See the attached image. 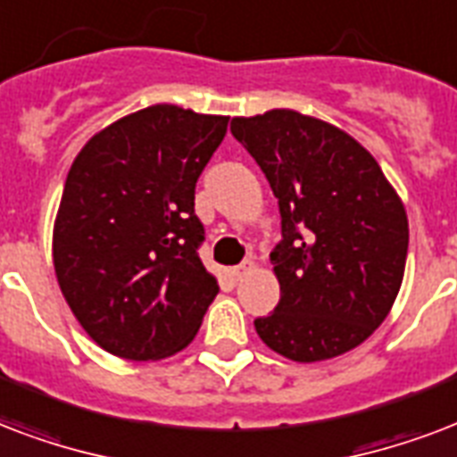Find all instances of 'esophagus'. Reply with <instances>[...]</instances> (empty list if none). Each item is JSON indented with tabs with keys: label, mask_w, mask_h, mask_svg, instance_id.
I'll list each match as a JSON object with an SVG mask.
<instances>
[{
	"label": "esophagus",
	"mask_w": 457,
	"mask_h": 457,
	"mask_svg": "<svg viewBox=\"0 0 457 457\" xmlns=\"http://www.w3.org/2000/svg\"><path fill=\"white\" fill-rule=\"evenodd\" d=\"M254 271V262L253 260H245V262H240L238 267H233L231 269V274L236 281H240V278H245L247 274H253Z\"/></svg>",
	"instance_id": "1"
}]
</instances>
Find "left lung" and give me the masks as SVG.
<instances>
[{
  "mask_svg": "<svg viewBox=\"0 0 457 457\" xmlns=\"http://www.w3.org/2000/svg\"><path fill=\"white\" fill-rule=\"evenodd\" d=\"M231 133L281 212L271 253L281 300L257 317L269 348L295 362L343 355L374 334L401 291L408 217L377 159L331 123L271 109Z\"/></svg>",
  "mask_w": 457,
  "mask_h": 457,
  "instance_id": "8db88e82",
  "label": "left lung"
}]
</instances>
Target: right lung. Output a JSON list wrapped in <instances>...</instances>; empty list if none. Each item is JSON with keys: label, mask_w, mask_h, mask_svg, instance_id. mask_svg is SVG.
<instances>
[{"label": "right lung", "mask_w": 457, "mask_h": 457, "mask_svg": "<svg viewBox=\"0 0 457 457\" xmlns=\"http://www.w3.org/2000/svg\"><path fill=\"white\" fill-rule=\"evenodd\" d=\"M226 126L228 116L154 104L100 130L71 164L52 243L56 281L112 355L179 353L219 293L197 254L195 183Z\"/></svg>", "instance_id": "add662e5"}]
</instances>
